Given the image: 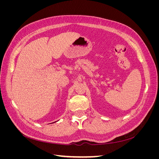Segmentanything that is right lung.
Wrapping results in <instances>:
<instances>
[{
    "instance_id": "right-lung-1",
    "label": "right lung",
    "mask_w": 159,
    "mask_h": 159,
    "mask_svg": "<svg viewBox=\"0 0 159 159\" xmlns=\"http://www.w3.org/2000/svg\"><path fill=\"white\" fill-rule=\"evenodd\" d=\"M54 123H55V122H54Z\"/></svg>"
}]
</instances>
